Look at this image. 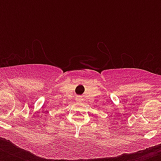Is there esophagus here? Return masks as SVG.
Returning <instances> with one entry per match:
<instances>
[{
  "label": "esophagus",
  "instance_id": "esophagus-1",
  "mask_svg": "<svg viewBox=\"0 0 161 161\" xmlns=\"http://www.w3.org/2000/svg\"><path fill=\"white\" fill-rule=\"evenodd\" d=\"M77 100H78H78H79V98H77Z\"/></svg>",
  "mask_w": 161,
  "mask_h": 161
}]
</instances>
